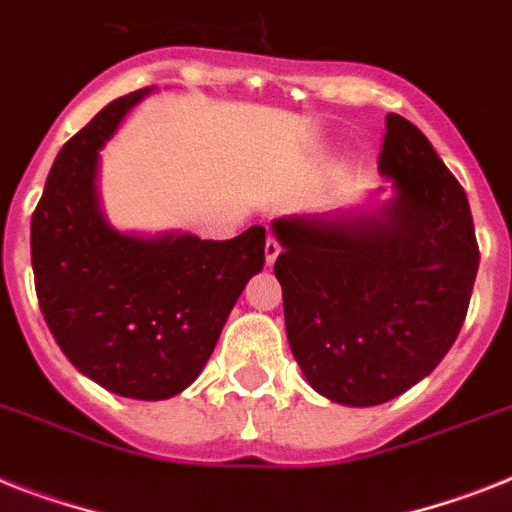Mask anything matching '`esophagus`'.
I'll use <instances>...</instances> for the list:
<instances>
[{
  "label": "esophagus",
  "mask_w": 512,
  "mask_h": 512,
  "mask_svg": "<svg viewBox=\"0 0 512 512\" xmlns=\"http://www.w3.org/2000/svg\"><path fill=\"white\" fill-rule=\"evenodd\" d=\"M280 251H282L280 240L274 238V235H269V238H266V246H264L266 264H274V261H277V256H280Z\"/></svg>",
  "instance_id": "1"
}]
</instances>
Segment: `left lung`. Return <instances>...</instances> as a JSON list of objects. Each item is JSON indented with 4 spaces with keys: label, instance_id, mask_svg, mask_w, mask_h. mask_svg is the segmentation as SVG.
I'll return each mask as SVG.
<instances>
[{
    "label": "left lung",
    "instance_id": "left-lung-1",
    "mask_svg": "<svg viewBox=\"0 0 512 512\" xmlns=\"http://www.w3.org/2000/svg\"><path fill=\"white\" fill-rule=\"evenodd\" d=\"M377 164L398 193L382 219L274 222L290 350L319 395L358 408L437 369L479 272L466 190L429 138L390 112Z\"/></svg>",
    "mask_w": 512,
    "mask_h": 512
}]
</instances>
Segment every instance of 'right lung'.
<instances>
[{
	"label": "right lung",
	"mask_w": 512,
	"mask_h": 512,
	"mask_svg": "<svg viewBox=\"0 0 512 512\" xmlns=\"http://www.w3.org/2000/svg\"><path fill=\"white\" fill-rule=\"evenodd\" d=\"M133 91L62 146L31 219L41 314L75 369L104 390L164 400L201 374L246 282L264 266L266 230L232 240L133 238L104 222L96 162Z\"/></svg>",
	"instance_id": "right-lung-1"
}]
</instances>
